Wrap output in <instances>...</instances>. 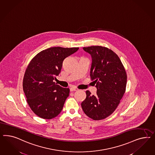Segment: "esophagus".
<instances>
[{"instance_id":"obj_1","label":"esophagus","mask_w":155,"mask_h":155,"mask_svg":"<svg viewBox=\"0 0 155 155\" xmlns=\"http://www.w3.org/2000/svg\"><path fill=\"white\" fill-rule=\"evenodd\" d=\"M70 90H71V91H77V89L74 87H71L70 88Z\"/></svg>"}]
</instances>
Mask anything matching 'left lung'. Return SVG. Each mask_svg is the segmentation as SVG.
<instances>
[{
  "instance_id": "left-lung-1",
  "label": "left lung",
  "mask_w": 155,
  "mask_h": 155,
  "mask_svg": "<svg viewBox=\"0 0 155 155\" xmlns=\"http://www.w3.org/2000/svg\"><path fill=\"white\" fill-rule=\"evenodd\" d=\"M83 49L91 57L90 75L97 94L86 91L81 106L89 117L102 120L110 116L120 103L126 91L127 74L117 54L107 48L91 46Z\"/></svg>"
}]
</instances>
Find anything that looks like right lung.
<instances>
[{"label": "right lung", "instance_id": "right-lung-1", "mask_svg": "<svg viewBox=\"0 0 155 155\" xmlns=\"http://www.w3.org/2000/svg\"><path fill=\"white\" fill-rule=\"evenodd\" d=\"M78 49L49 48L38 53L29 62L23 87L30 108L38 117L51 119L61 113L70 90L56 84L53 80L61 72L64 59Z\"/></svg>", "mask_w": 155, "mask_h": 155}]
</instances>
